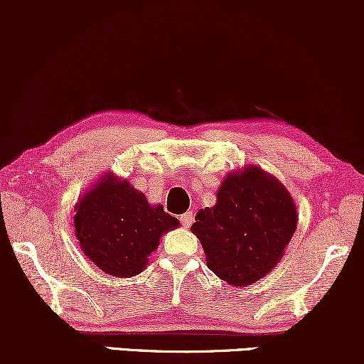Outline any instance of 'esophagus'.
I'll list each match as a JSON object with an SVG mask.
<instances>
[{
    "label": "esophagus",
    "mask_w": 364,
    "mask_h": 364,
    "mask_svg": "<svg viewBox=\"0 0 364 364\" xmlns=\"http://www.w3.org/2000/svg\"><path fill=\"white\" fill-rule=\"evenodd\" d=\"M179 220H181V224L185 225V228H190L195 220V214L193 212H186V214H183L181 217H179Z\"/></svg>",
    "instance_id": "34e87169"
}]
</instances>
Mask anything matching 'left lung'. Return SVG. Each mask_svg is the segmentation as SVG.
<instances>
[{
    "label": "left lung",
    "mask_w": 364,
    "mask_h": 364,
    "mask_svg": "<svg viewBox=\"0 0 364 364\" xmlns=\"http://www.w3.org/2000/svg\"><path fill=\"white\" fill-rule=\"evenodd\" d=\"M298 224L289 191L260 168L229 174L217 203L195 217L208 269L231 286H250L282 258Z\"/></svg>",
    "instance_id": "8db88e82"
}]
</instances>
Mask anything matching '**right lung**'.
Segmentation results:
<instances>
[{"label": "right lung", "instance_id": "1", "mask_svg": "<svg viewBox=\"0 0 364 364\" xmlns=\"http://www.w3.org/2000/svg\"><path fill=\"white\" fill-rule=\"evenodd\" d=\"M75 212L82 252L112 277L140 274L161 236L179 225L164 207H152L127 179L111 174L82 196Z\"/></svg>", "mask_w": 364, "mask_h": 364}]
</instances>
